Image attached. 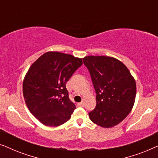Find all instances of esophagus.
I'll return each instance as SVG.
<instances>
[{
    "label": "esophagus",
    "instance_id": "1",
    "mask_svg": "<svg viewBox=\"0 0 158 158\" xmlns=\"http://www.w3.org/2000/svg\"><path fill=\"white\" fill-rule=\"evenodd\" d=\"M77 105H78L79 106H84V105H85V103H84L83 101H82V102L77 103Z\"/></svg>",
    "mask_w": 158,
    "mask_h": 158
}]
</instances>
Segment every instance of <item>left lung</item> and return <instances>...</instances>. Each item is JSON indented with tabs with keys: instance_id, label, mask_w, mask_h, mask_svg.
<instances>
[{
	"instance_id": "8db88e82",
	"label": "left lung",
	"mask_w": 158,
	"mask_h": 158,
	"mask_svg": "<svg viewBox=\"0 0 158 158\" xmlns=\"http://www.w3.org/2000/svg\"><path fill=\"white\" fill-rule=\"evenodd\" d=\"M83 60L96 94V106L88 113L90 120L104 128L119 124L135 103V79L127 67L115 58L88 56Z\"/></svg>"
}]
</instances>
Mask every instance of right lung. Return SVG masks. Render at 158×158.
<instances>
[{"label": "right lung", "instance_id": "add662e5", "mask_svg": "<svg viewBox=\"0 0 158 158\" xmlns=\"http://www.w3.org/2000/svg\"><path fill=\"white\" fill-rule=\"evenodd\" d=\"M82 64L81 59L57 52L41 56L28 70L23 94L29 111L43 124L62 125L70 118L75 105L66 83Z\"/></svg>", "mask_w": 158, "mask_h": 158}]
</instances>
